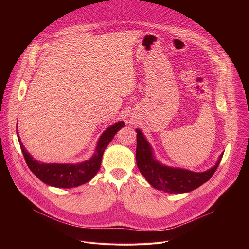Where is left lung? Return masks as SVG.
<instances>
[{
  "instance_id": "8db88e82",
  "label": "left lung",
  "mask_w": 249,
  "mask_h": 249,
  "mask_svg": "<svg viewBox=\"0 0 249 249\" xmlns=\"http://www.w3.org/2000/svg\"><path fill=\"white\" fill-rule=\"evenodd\" d=\"M136 161L138 168L153 187L166 193L190 192L207 182L217 170L224 155L222 153L216 164L203 172L166 166L156 160L152 147L142 131L136 129Z\"/></svg>"
}]
</instances>
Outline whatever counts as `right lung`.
<instances>
[{
	"mask_svg": "<svg viewBox=\"0 0 249 249\" xmlns=\"http://www.w3.org/2000/svg\"><path fill=\"white\" fill-rule=\"evenodd\" d=\"M125 126L123 121L114 123L100 136L93 156L80 163H44L34 160L18 138L27 166L42 182L57 188H73L89 182L100 168L102 155L114 135Z\"/></svg>",
	"mask_w": 249,
	"mask_h": 249,
	"instance_id": "1",
	"label": "right lung"
}]
</instances>
